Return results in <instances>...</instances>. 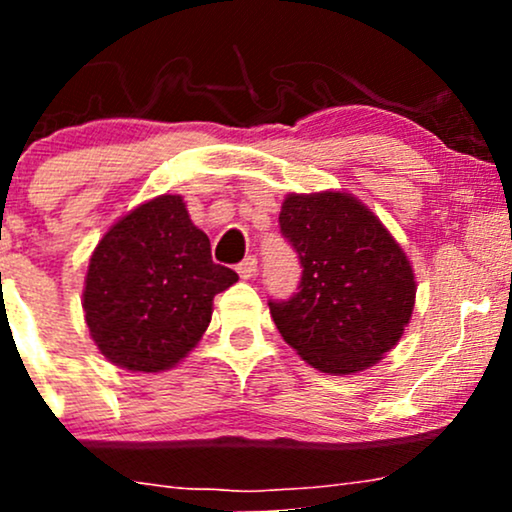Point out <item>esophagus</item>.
Masks as SVG:
<instances>
[{
	"label": "esophagus",
	"mask_w": 512,
	"mask_h": 512,
	"mask_svg": "<svg viewBox=\"0 0 512 512\" xmlns=\"http://www.w3.org/2000/svg\"><path fill=\"white\" fill-rule=\"evenodd\" d=\"M236 272L240 274V279H252V276H255V272H257V257L255 255L245 257V260L236 267Z\"/></svg>",
	"instance_id": "34e87169"
}]
</instances>
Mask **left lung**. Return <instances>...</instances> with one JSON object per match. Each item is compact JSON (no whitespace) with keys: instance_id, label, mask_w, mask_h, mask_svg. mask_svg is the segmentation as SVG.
Instances as JSON below:
<instances>
[{"instance_id":"obj_1","label":"left lung","mask_w":512,"mask_h":512,"mask_svg":"<svg viewBox=\"0 0 512 512\" xmlns=\"http://www.w3.org/2000/svg\"><path fill=\"white\" fill-rule=\"evenodd\" d=\"M279 226L303 267L289 301H269L284 342L330 375L378 363L404 334L416 298L397 240L346 192L289 195Z\"/></svg>"}]
</instances>
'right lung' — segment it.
<instances>
[{
    "label": "right lung",
    "instance_id": "1",
    "mask_svg": "<svg viewBox=\"0 0 512 512\" xmlns=\"http://www.w3.org/2000/svg\"><path fill=\"white\" fill-rule=\"evenodd\" d=\"M238 281L211 260L207 233L180 195H161L122 216L88 262L84 317L98 351L139 373L173 368L211 322L216 293Z\"/></svg>",
    "mask_w": 512,
    "mask_h": 512
}]
</instances>
